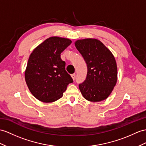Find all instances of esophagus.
<instances>
[{"label": "esophagus", "instance_id": "1", "mask_svg": "<svg viewBox=\"0 0 146 146\" xmlns=\"http://www.w3.org/2000/svg\"><path fill=\"white\" fill-rule=\"evenodd\" d=\"M71 77L72 78L73 80L75 79V78H76V74H72V75H71Z\"/></svg>", "mask_w": 146, "mask_h": 146}]
</instances>
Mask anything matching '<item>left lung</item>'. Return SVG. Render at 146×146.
<instances>
[{
  "instance_id": "obj_1",
  "label": "left lung",
  "mask_w": 146,
  "mask_h": 146,
  "mask_svg": "<svg viewBox=\"0 0 146 146\" xmlns=\"http://www.w3.org/2000/svg\"><path fill=\"white\" fill-rule=\"evenodd\" d=\"M78 51L87 65L86 79L79 85L84 98L98 102L107 98L118 79L114 56L102 41L95 38H85L75 42Z\"/></svg>"
}]
</instances>
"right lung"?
Masks as SVG:
<instances>
[{"label": "right lung", "mask_w": 146, "mask_h": 146, "mask_svg": "<svg viewBox=\"0 0 146 146\" xmlns=\"http://www.w3.org/2000/svg\"><path fill=\"white\" fill-rule=\"evenodd\" d=\"M72 41L52 36L46 39L32 51L25 71L28 89L42 102L52 103L63 96L73 80L66 72L61 54Z\"/></svg>", "instance_id": "right-lung-1"}]
</instances>
